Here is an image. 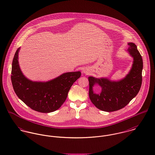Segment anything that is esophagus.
Returning a JSON list of instances; mask_svg holds the SVG:
<instances>
[{"label": "esophagus", "instance_id": "esophagus-1", "mask_svg": "<svg viewBox=\"0 0 155 155\" xmlns=\"http://www.w3.org/2000/svg\"><path fill=\"white\" fill-rule=\"evenodd\" d=\"M82 73H84V74H89V70L86 68H84L83 69H82Z\"/></svg>", "mask_w": 155, "mask_h": 155}]
</instances>
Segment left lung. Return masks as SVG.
<instances>
[{
	"label": "left lung",
	"instance_id": "1",
	"mask_svg": "<svg viewBox=\"0 0 155 155\" xmlns=\"http://www.w3.org/2000/svg\"><path fill=\"white\" fill-rule=\"evenodd\" d=\"M127 44L129 47L126 51L133 58V61L130 70L124 78L112 81L107 78L88 77L89 98L100 110L113 112L124 108L137 95L140 89L142 57L134 43L130 42ZM95 85H98L101 89L98 94L93 91V87Z\"/></svg>",
	"mask_w": 155,
	"mask_h": 155
}]
</instances>
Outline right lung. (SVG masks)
Masks as SVG:
<instances>
[{
  "mask_svg": "<svg viewBox=\"0 0 155 155\" xmlns=\"http://www.w3.org/2000/svg\"><path fill=\"white\" fill-rule=\"evenodd\" d=\"M16 50L12 64L11 81L15 92L22 101L31 109L42 113L57 110L67 98L73 83L81 76V72L72 71L61 74L46 82L32 81L21 70Z\"/></svg>",
  "mask_w": 155,
  "mask_h": 155,
  "instance_id": "add662e5",
  "label": "right lung"
}]
</instances>
